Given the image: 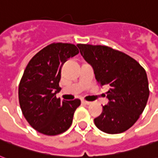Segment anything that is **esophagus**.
<instances>
[{"mask_svg":"<svg viewBox=\"0 0 158 158\" xmlns=\"http://www.w3.org/2000/svg\"><path fill=\"white\" fill-rule=\"evenodd\" d=\"M82 103L84 104V105H90V104H91V102L85 101V100H82Z\"/></svg>","mask_w":158,"mask_h":158,"instance_id":"obj_1","label":"esophagus"}]
</instances>
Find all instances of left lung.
Returning a JSON list of instances; mask_svg holds the SVG:
<instances>
[{"mask_svg":"<svg viewBox=\"0 0 158 158\" xmlns=\"http://www.w3.org/2000/svg\"><path fill=\"white\" fill-rule=\"evenodd\" d=\"M80 53L94 68L101 86L107 85V105L94 123L110 135L129 130L139 118L149 97L147 74L139 62L107 46L77 44Z\"/></svg>","mask_w":158,"mask_h":158,"instance_id":"obj_1","label":"left lung"}]
</instances>
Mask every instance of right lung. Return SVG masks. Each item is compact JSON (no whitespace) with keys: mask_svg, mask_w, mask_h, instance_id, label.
Instances as JSON below:
<instances>
[{"mask_svg":"<svg viewBox=\"0 0 158 158\" xmlns=\"http://www.w3.org/2000/svg\"><path fill=\"white\" fill-rule=\"evenodd\" d=\"M79 53L71 43H53L39 51L27 64L19 85V102L23 116L38 132L57 135L72 124L79 99L61 101L56 94L62 64Z\"/></svg>","mask_w":158,"mask_h":158,"instance_id":"1","label":"right lung"}]
</instances>
